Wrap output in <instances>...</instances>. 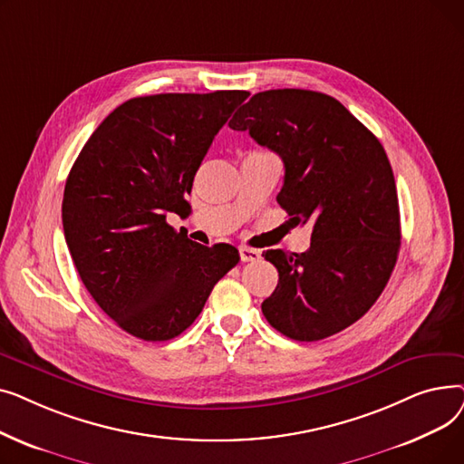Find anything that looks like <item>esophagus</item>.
Masks as SVG:
<instances>
[{"mask_svg": "<svg viewBox=\"0 0 464 464\" xmlns=\"http://www.w3.org/2000/svg\"><path fill=\"white\" fill-rule=\"evenodd\" d=\"M238 254H240V261H257L261 257V252L259 250H254V248H248V246H240L238 248Z\"/></svg>", "mask_w": 464, "mask_h": 464, "instance_id": "esophagus-1", "label": "esophagus"}]
</instances>
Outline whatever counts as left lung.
<instances>
[{
	"mask_svg": "<svg viewBox=\"0 0 464 464\" xmlns=\"http://www.w3.org/2000/svg\"><path fill=\"white\" fill-rule=\"evenodd\" d=\"M229 128L284 161L278 205L312 227L303 254L266 250L278 285L261 304L276 331L314 343L355 324L382 295L401 248L392 163L380 140L334 97L312 90L252 95Z\"/></svg>",
	"mask_w": 464,
	"mask_h": 464,
	"instance_id": "1",
	"label": "left lung"
}]
</instances>
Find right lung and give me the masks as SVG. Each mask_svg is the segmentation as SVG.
Instances as JSON below:
<instances>
[{"label": "right lung", "mask_w": 464, "mask_h": 464, "mask_svg": "<svg viewBox=\"0 0 464 464\" xmlns=\"http://www.w3.org/2000/svg\"><path fill=\"white\" fill-rule=\"evenodd\" d=\"M250 92L133 97L100 124L65 182L62 222L88 294L126 333L161 343L184 333L212 287L240 261L226 242L203 246L167 224L212 139Z\"/></svg>", "instance_id": "obj_1"}]
</instances>
